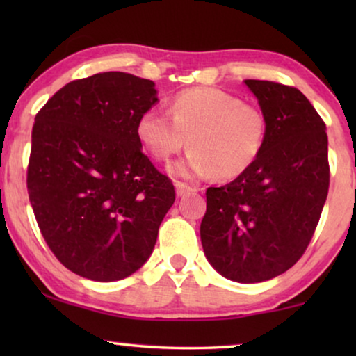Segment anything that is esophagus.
Segmentation results:
<instances>
[{"instance_id": "1", "label": "esophagus", "mask_w": 356, "mask_h": 356, "mask_svg": "<svg viewBox=\"0 0 356 356\" xmlns=\"http://www.w3.org/2000/svg\"><path fill=\"white\" fill-rule=\"evenodd\" d=\"M175 189H177L178 196H186V194L196 191V188L189 186V184L183 183V181H177V183H175Z\"/></svg>"}]
</instances>
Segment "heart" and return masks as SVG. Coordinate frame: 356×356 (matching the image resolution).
<instances>
[{"label":"heart","mask_w":356,"mask_h":356,"mask_svg":"<svg viewBox=\"0 0 356 356\" xmlns=\"http://www.w3.org/2000/svg\"><path fill=\"white\" fill-rule=\"evenodd\" d=\"M168 114L149 108L139 115L136 134L143 147L157 162H168L186 147V160L173 172L186 178L216 175L233 179L246 173L266 145L269 120L256 104L216 87H196L178 92Z\"/></svg>","instance_id":"heart-1"}]
</instances>
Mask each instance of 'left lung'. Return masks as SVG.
Wrapping results in <instances>:
<instances>
[{
	"instance_id": "obj_1",
	"label": "left lung",
	"mask_w": 356,
	"mask_h": 356,
	"mask_svg": "<svg viewBox=\"0 0 356 356\" xmlns=\"http://www.w3.org/2000/svg\"><path fill=\"white\" fill-rule=\"evenodd\" d=\"M269 120L256 163L207 188L204 254L227 279L256 284L284 274L305 254L329 191L325 123L296 87L246 79Z\"/></svg>"
}]
</instances>
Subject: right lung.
Returning <instances> with one entry per match:
<instances>
[{"label":"right lung","instance_id":"add662e5","mask_svg":"<svg viewBox=\"0 0 356 356\" xmlns=\"http://www.w3.org/2000/svg\"><path fill=\"white\" fill-rule=\"evenodd\" d=\"M154 82L99 72L61 87L35 116L27 191L56 259L86 279L134 274L157 241L175 188L143 154L136 123Z\"/></svg>","mask_w":356,"mask_h":356}]
</instances>
